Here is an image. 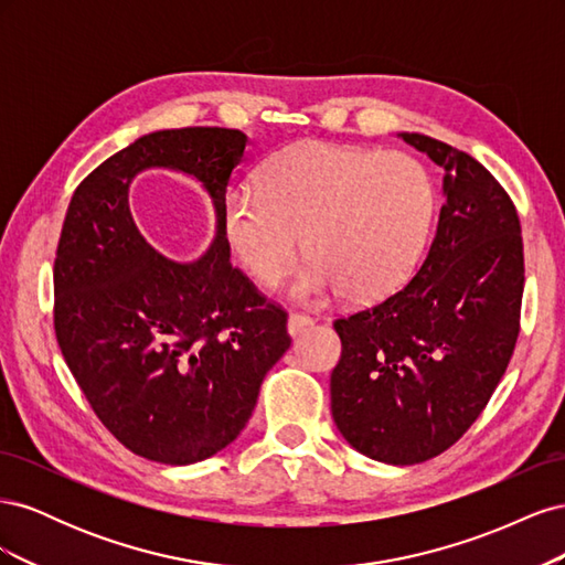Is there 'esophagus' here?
<instances>
[{"label":"esophagus","mask_w":565,"mask_h":565,"mask_svg":"<svg viewBox=\"0 0 565 565\" xmlns=\"http://www.w3.org/2000/svg\"><path fill=\"white\" fill-rule=\"evenodd\" d=\"M311 324H313V318L303 316V313H289V318H287V332L292 334V337H297L306 328H311Z\"/></svg>","instance_id":"obj_1"}]
</instances>
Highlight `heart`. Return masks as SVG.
<instances>
[{"instance_id": "heart-1", "label": "heart", "mask_w": 565, "mask_h": 565, "mask_svg": "<svg viewBox=\"0 0 565 565\" xmlns=\"http://www.w3.org/2000/svg\"><path fill=\"white\" fill-rule=\"evenodd\" d=\"M436 212L426 167L405 152L303 141L276 152L256 188L226 198L228 243L249 276L276 285L301 249L292 297L380 299L398 289L419 262Z\"/></svg>"}]
</instances>
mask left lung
<instances>
[{"instance_id": "1", "label": "left lung", "mask_w": 565, "mask_h": 565, "mask_svg": "<svg viewBox=\"0 0 565 565\" xmlns=\"http://www.w3.org/2000/svg\"><path fill=\"white\" fill-rule=\"evenodd\" d=\"M443 172V202L424 264L396 295L334 320L332 417L351 448L386 465L448 450L514 353L523 297V241L514 202L467 152L398 134Z\"/></svg>"}]
</instances>
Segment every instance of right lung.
Here are the masks:
<instances>
[{
    "label": "right lung",
    "mask_w": 565,
    "mask_h": 565,
    "mask_svg": "<svg viewBox=\"0 0 565 565\" xmlns=\"http://www.w3.org/2000/svg\"><path fill=\"white\" fill-rule=\"evenodd\" d=\"M247 143L224 127L146 134L77 185L63 221L58 347L106 429L160 465H195L231 446L292 344L287 313L228 262L226 188ZM146 168L193 175L213 198L217 233L200 260H169L135 226L128 185Z\"/></svg>",
    "instance_id": "add662e5"
}]
</instances>
